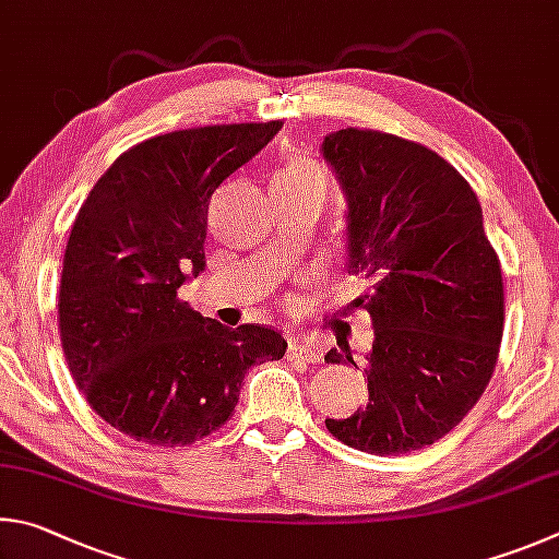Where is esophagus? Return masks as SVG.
<instances>
[{"instance_id": "obj_1", "label": "esophagus", "mask_w": 559, "mask_h": 559, "mask_svg": "<svg viewBox=\"0 0 559 559\" xmlns=\"http://www.w3.org/2000/svg\"><path fill=\"white\" fill-rule=\"evenodd\" d=\"M287 358L292 360H305V364H321L324 358V350L317 344V341L309 338H289V348H287Z\"/></svg>"}]
</instances>
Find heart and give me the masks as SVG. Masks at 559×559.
<instances>
[{
	"mask_svg": "<svg viewBox=\"0 0 559 559\" xmlns=\"http://www.w3.org/2000/svg\"><path fill=\"white\" fill-rule=\"evenodd\" d=\"M274 186H285V189H297V191H319L324 193L326 189V176L319 169L317 164L307 159H297L289 166H285L277 176H274Z\"/></svg>",
	"mask_w": 559,
	"mask_h": 559,
	"instance_id": "heart-1",
	"label": "heart"
}]
</instances>
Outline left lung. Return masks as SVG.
I'll use <instances>...</instances> for the list:
<instances>
[{"mask_svg":"<svg viewBox=\"0 0 559 559\" xmlns=\"http://www.w3.org/2000/svg\"><path fill=\"white\" fill-rule=\"evenodd\" d=\"M346 199V270L373 282L366 309L373 348L364 358L368 405L326 419L368 454H407L462 423L493 376L503 336L501 262L476 193L437 152L373 130L321 142ZM326 364H358L348 341Z\"/></svg>","mask_w":559,"mask_h":559,"instance_id":"1","label":"left lung"}]
</instances>
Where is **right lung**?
I'll list each match as a JSON object with an SVG mask.
<instances>
[{"label":"right lung","mask_w":559,"mask_h":559,"mask_svg":"<svg viewBox=\"0 0 559 559\" xmlns=\"http://www.w3.org/2000/svg\"><path fill=\"white\" fill-rule=\"evenodd\" d=\"M280 130L152 136L117 156L75 215L58 295L63 354L87 405L136 442L209 437L233 415L245 373L285 356L274 329H228L176 295L205 270L213 191Z\"/></svg>","instance_id":"add662e5"}]
</instances>
